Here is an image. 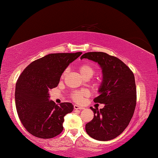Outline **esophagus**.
Segmentation results:
<instances>
[{
    "instance_id": "34e87169",
    "label": "esophagus",
    "mask_w": 158,
    "mask_h": 158,
    "mask_svg": "<svg viewBox=\"0 0 158 158\" xmlns=\"http://www.w3.org/2000/svg\"><path fill=\"white\" fill-rule=\"evenodd\" d=\"M74 109H84V107H83V106H79V105H74Z\"/></svg>"
}]
</instances>
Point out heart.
<instances>
[{
	"instance_id": "b5f03b06",
	"label": "heart",
	"mask_w": 158,
	"mask_h": 158,
	"mask_svg": "<svg viewBox=\"0 0 158 158\" xmlns=\"http://www.w3.org/2000/svg\"><path fill=\"white\" fill-rule=\"evenodd\" d=\"M79 71L81 75L84 77V78L86 77H92L94 74L95 73V69L91 64L89 63H84L79 67ZM67 73H68V69H65L63 72L62 77H65ZM89 95V93L86 90H74V91L72 93L71 98L73 100L76 102H81L84 100V98L85 97H88Z\"/></svg>"
}]
</instances>
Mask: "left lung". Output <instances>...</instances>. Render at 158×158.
<instances>
[{"instance_id":"obj_1","label":"left lung","mask_w":158,"mask_h":158,"mask_svg":"<svg viewBox=\"0 0 158 158\" xmlns=\"http://www.w3.org/2000/svg\"><path fill=\"white\" fill-rule=\"evenodd\" d=\"M88 58L98 63L103 79L95 102L105 104L98 110L92 106L94 118L85 124V131L92 138L109 141L117 137L129 125L137 102L135 76L119 58L104 52H88L81 59Z\"/></svg>"}]
</instances>
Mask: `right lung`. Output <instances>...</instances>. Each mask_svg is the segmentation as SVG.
Here are the masks:
<instances>
[{"label": "right lung", "mask_w": 158, "mask_h": 158, "mask_svg": "<svg viewBox=\"0 0 158 158\" xmlns=\"http://www.w3.org/2000/svg\"><path fill=\"white\" fill-rule=\"evenodd\" d=\"M81 52L50 53L28 65L16 84L15 104L23 127L38 138L50 139L63 130L64 116L73 111L70 102L56 105L49 90L57 87L64 70Z\"/></svg>", "instance_id": "1"}]
</instances>
